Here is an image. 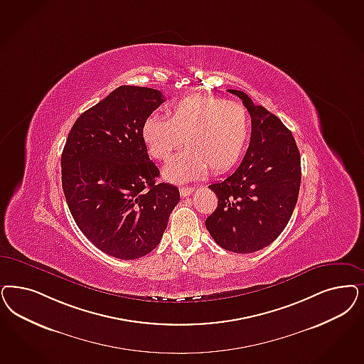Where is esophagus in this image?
<instances>
[{
	"label": "esophagus",
	"instance_id": "esophagus-1",
	"mask_svg": "<svg viewBox=\"0 0 364 364\" xmlns=\"http://www.w3.org/2000/svg\"><path fill=\"white\" fill-rule=\"evenodd\" d=\"M195 191L193 187H181L180 188V195L183 196V198H186V196H189V195H192V192Z\"/></svg>",
	"mask_w": 364,
	"mask_h": 364
}]
</instances>
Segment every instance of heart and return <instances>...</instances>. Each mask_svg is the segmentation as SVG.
<instances>
[{
  "instance_id": "heart-1",
  "label": "heart",
  "mask_w": 364,
  "mask_h": 364,
  "mask_svg": "<svg viewBox=\"0 0 364 364\" xmlns=\"http://www.w3.org/2000/svg\"><path fill=\"white\" fill-rule=\"evenodd\" d=\"M166 115L151 114L145 118L141 136L151 157L161 161H166L184 139L187 149L164 168V177L171 181L200 177L208 168L215 175L226 173L247 148L250 115L239 102L192 94L176 100Z\"/></svg>"
}]
</instances>
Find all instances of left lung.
Instances as JSON below:
<instances>
[{
  "instance_id": "left-lung-1",
  "label": "left lung",
  "mask_w": 364,
  "mask_h": 364,
  "mask_svg": "<svg viewBox=\"0 0 364 364\" xmlns=\"http://www.w3.org/2000/svg\"><path fill=\"white\" fill-rule=\"evenodd\" d=\"M228 92L250 114V144L238 169L210 186L218 207L205 227L220 247L249 254L269 246L288 225L300 191V151L277 115L254 105L243 91Z\"/></svg>"
}]
</instances>
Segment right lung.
<instances>
[{
	"mask_svg": "<svg viewBox=\"0 0 364 364\" xmlns=\"http://www.w3.org/2000/svg\"><path fill=\"white\" fill-rule=\"evenodd\" d=\"M164 102L159 90L121 86L75 121L62 153V184L76 226L100 251L137 259L163 238L178 188L160 175L141 127Z\"/></svg>",
	"mask_w": 364,
	"mask_h": 364,
	"instance_id": "right-lung-1",
	"label": "right lung"
}]
</instances>
